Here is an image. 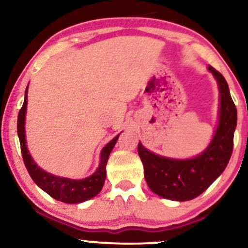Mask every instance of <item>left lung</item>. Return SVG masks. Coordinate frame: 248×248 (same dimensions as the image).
<instances>
[{
  "mask_svg": "<svg viewBox=\"0 0 248 248\" xmlns=\"http://www.w3.org/2000/svg\"><path fill=\"white\" fill-rule=\"evenodd\" d=\"M207 69L215 76L220 93L218 127L209 147L197 157L173 160L149 152L141 143L138 146L148 186L163 198L178 202L196 198L221 175L231 158L237 108L223 75L212 66Z\"/></svg>",
  "mask_w": 248,
  "mask_h": 248,
  "instance_id": "1",
  "label": "left lung"
}]
</instances>
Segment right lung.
<instances>
[{
    "mask_svg": "<svg viewBox=\"0 0 248 248\" xmlns=\"http://www.w3.org/2000/svg\"><path fill=\"white\" fill-rule=\"evenodd\" d=\"M27 93L28 87L25 90L23 106L19 109L18 119H17V134H18L19 143H21V152L22 156H23L25 168H27L31 178L47 195H50L51 197L57 199V201L62 202V203L78 204L95 197L104 186L105 179H106V164L108 157H109V154L114 148L120 134L115 136L112 141L108 142L106 146L104 147V149L101 150L100 163H99L98 169L90 177L84 179H70L51 175V173L44 171L37 166L35 161L30 156L29 152H28L27 144H25L24 124L28 104Z\"/></svg>",
    "mask_w": 248,
    "mask_h": 248,
    "instance_id": "right-lung-1",
    "label": "right lung"
}]
</instances>
